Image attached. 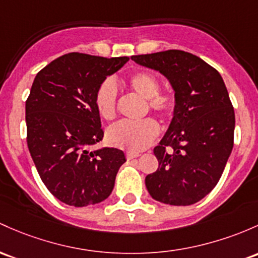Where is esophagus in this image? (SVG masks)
<instances>
[{
  "label": "esophagus",
  "instance_id": "obj_1",
  "mask_svg": "<svg viewBox=\"0 0 258 258\" xmlns=\"http://www.w3.org/2000/svg\"><path fill=\"white\" fill-rule=\"evenodd\" d=\"M140 157V154H137V153H126V158H127V160H132V159H135V158H138Z\"/></svg>",
  "mask_w": 258,
  "mask_h": 258
}]
</instances>
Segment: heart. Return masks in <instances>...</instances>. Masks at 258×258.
<instances>
[{
  "mask_svg": "<svg viewBox=\"0 0 258 258\" xmlns=\"http://www.w3.org/2000/svg\"><path fill=\"white\" fill-rule=\"evenodd\" d=\"M127 84L141 98L146 99V110L169 122L176 114V98L171 93H159L158 78L148 71H140L130 76ZM117 87L112 79H106L95 93V107L99 115L110 121L115 118L117 109ZM159 135V126L153 118L136 121H121L106 132L109 144L131 153H138L153 143Z\"/></svg>",
  "mask_w": 258,
  "mask_h": 258,
  "instance_id": "obj_1",
  "label": "heart"
}]
</instances>
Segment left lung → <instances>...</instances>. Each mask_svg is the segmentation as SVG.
<instances>
[{
    "mask_svg": "<svg viewBox=\"0 0 258 258\" xmlns=\"http://www.w3.org/2000/svg\"><path fill=\"white\" fill-rule=\"evenodd\" d=\"M131 58L168 78L177 104L154 148L159 168L147 175V189L165 205H194L216 187L234 146L235 114L224 81L207 62L181 50Z\"/></svg>",
    "mask_w": 258,
    "mask_h": 258,
    "instance_id": "1",
    "label": "left lung"
}]
</instances>
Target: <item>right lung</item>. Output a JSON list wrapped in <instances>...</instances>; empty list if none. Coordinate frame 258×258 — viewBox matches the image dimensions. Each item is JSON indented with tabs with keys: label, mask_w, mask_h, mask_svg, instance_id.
Listing matches in <instances>:
<instances>
[{
	"label": "right lung",
	"mask_w": 258,
	"mask_h": 258,
	"mask_svg": "<svg viewBox=\"0 0 258 258\" xmlns=\"http://www.w3.org/2000/svg\"><path fill=\"white\" fill-rule=\"evenodd\" d=\"M128 57L71 52L36 75L25 101L27 143L40 179L61 202L86 207L111 194L126 161L117 148L90 152L103 140L95 93Z\"/></svg>",
	"instance_id": "1"
}]
</instances>
